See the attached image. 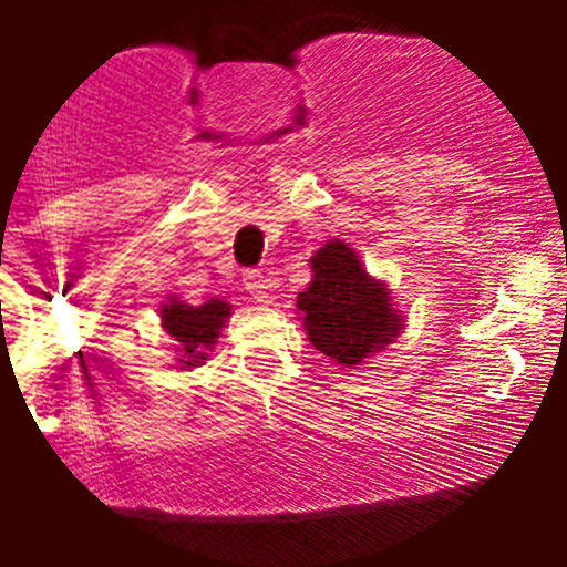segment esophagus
Here are the masks:
<instances>
[{
	"instance_id": "34e87169",
	"label": "esophagus",
	"mask_w": 567,
	"mask_h": 567,
	"mask_svg": "<svg viewBox=\"0 0 567 567\" xmlns=\"http://www.w3.org/2000/svg\"><path fill=\"white\" fill-rule=\"evenodd\" d=\"M244 285H247L249 297L256 302H270V291H274V282L267 279V276H261L258 270H247L244 274Z\"/></svg>"
}]
</instances>
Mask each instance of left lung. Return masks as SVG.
Segmentation results:
<instances>
[{
  "instance_id": "1",
  "label": "left lung",
  "mask_w": 567,
  "mask_h": 567,
  "mask_svg": "<svg viewBox=\"0 0 567 567\" xmlns=\"http://www.w3.org/2000/svg\"><path fill=\"white\" fill-rule=\"evenodd\" d=\"M297 309L315 350L344 368L382 353L403 329L385 282L368 276L344 240H329L311 256V285L297 297Z\"/></svg>"
}]
</instances>
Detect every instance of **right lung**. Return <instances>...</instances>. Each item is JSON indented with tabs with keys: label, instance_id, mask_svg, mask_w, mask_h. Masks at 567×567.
I'll use <instances>...</instances> for the list:
<instances>
[{
	"label": "right lung",
	"instance_id": "1",
	"mask_svg": "<svg viewBox=\"0 0 567 567\" xmlns=\"http://www.w3.org/2000/svg\"><path fill=\"white\" fill-rule=\"evenodd\" d=\"M231 315V306L223 300H208L203 306L171 300L162 306V327L171 336L182 368H196L208 359V350L220 336V327Z\"/></svg>",
	"mask_w": 567,
	"mask_h": 567
}]
</instances>
